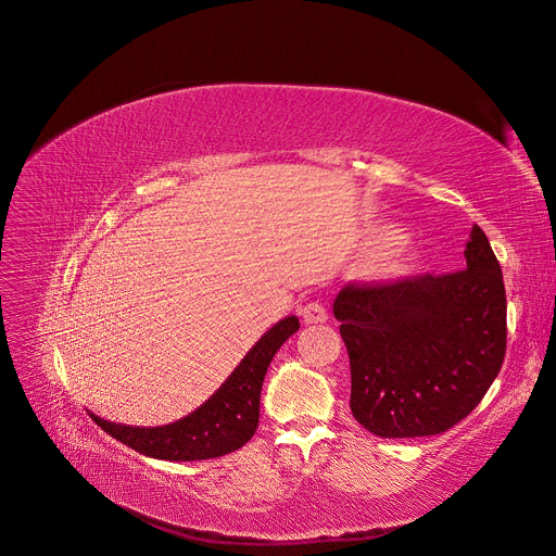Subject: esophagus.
Returning a JSON list of instances; mask_svg holds the SVG:
<instances>
[{"instance_id": "1", "label": "esophagus", "mask_w": 556, "mask_h": 556, "mask_svg": "<svg viewBox=\"0 0 556 556\" xmlns=\"http://www.w3.org/2000/svg\"><path fill=\"white\" fill-rule=\"evenodd\" d=\"M301 314H303V321L305 324H324V321H328V309H326V305L321 301L305 303Z\"/></svg>"}]
</instances>
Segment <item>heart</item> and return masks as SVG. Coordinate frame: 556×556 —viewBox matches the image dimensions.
Returning a JSON list of instances; mask_svg holds the SVG:
<instances>
[{
	"instance_id": "b5f03b06",
	"label": "heart",
	"mask_w": 556,
	"mask_h": 556,
	"mask_svg": "<svg viewBox=\"0 0 556 556\" xmlns=\"http://www.w3.org/2000/svg\"><path fill=\"white\" fill-rule=\"evenodd\" d=\"M403 240H405V237H403L401 232H391V235L387 237V242H389V244H401Z\"/></svg>"
}]
</instances>
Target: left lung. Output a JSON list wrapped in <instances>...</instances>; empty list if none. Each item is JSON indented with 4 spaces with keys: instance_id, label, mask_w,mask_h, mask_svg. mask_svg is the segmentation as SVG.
Returning a JSON list of instances; mask_svg holds the SVG:
<instances>
[{
    "instance_id": "1",
    "label": "left lung",
    "mask_w": 556,
    "mask_h": 556,
    "mask_svg": "<svg viewBox=\"0 0 556 556\" xmlns=\"http://www.w3.org/2000/svg\"><path fill=\"white\" fill-rule=\"evenodd\" d=\"M466 269L346 285L334 319L351 357V409L384 439L451 430L480 405L507 351L502 269L480 226Z\"/></svg>"
}]
</instances>
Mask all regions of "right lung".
<instances>
[{
	"label": "right lung",
	"instance_id": "obj_1",
	"mask_svg": "<svg viewBox=\"0 0 556 556\" xmlns=\"http://www.w3.org/2000/svg\"><path fill=\"white\" fill-rule=\"evenodd\" d=\"M299 328L296 316L280 319L257 339L226 382L201 407L169 426L134 428L99 418L92 412L90 416L105 434L153 459L199 462L228 455L255 434L264 374L278 349Z\"/></svg>",
	"mask_w": 556,
	"mask_h": 556
}]
</instances>
